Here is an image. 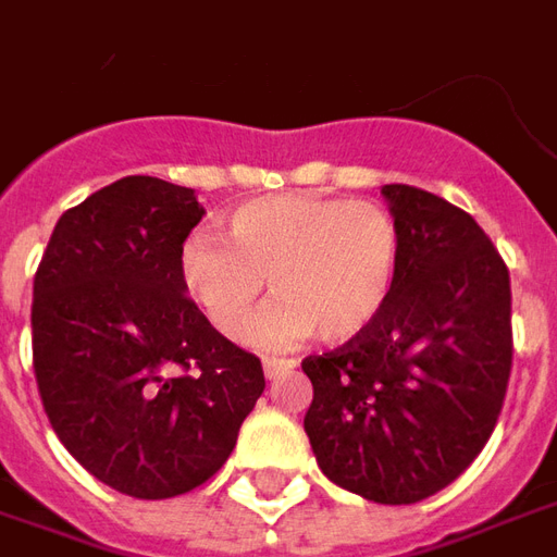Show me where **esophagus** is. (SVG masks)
Returning a JSON list of instances; mask_svg holds the SVG:
<instances>
[{"instance_id": "1", "label": "esophagus", "mask_w": 557, "mask_h": 557, "mask_svg": "<svg viewBox=\"0 0 557 557\" xmlns=\"http://www.w3.org/2000/svg\"><path fill=\"white\" fill-rule=\"evenodd\" d=\"M295 367V361H286V358H265L262 361V370H265L268 379H277L283 370H292Z\"/></svg>"}]
</instances>
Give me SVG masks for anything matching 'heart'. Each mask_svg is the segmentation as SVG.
Segmentation results:
<instances>
[{"label":"heart","mask_w":557,"mask_h":557,"mask_svg":"<svg viewBox=\"0 0 557 557\" xmlns=\"http://www.w3.org/2000/svg\"><path fill=\"white\" fill-rule=\"evenodd\" d=\"M226 240L190 232L178 247V277L211 327L238 339L265 280L277 301L250 339L280 349L319 334L346 343L385 310L399 268V230L373 202L283 194L235 206Z\"/></svg>","instance_id":"1"}]
</instances>
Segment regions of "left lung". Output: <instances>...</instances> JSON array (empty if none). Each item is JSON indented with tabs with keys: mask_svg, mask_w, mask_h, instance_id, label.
I'll return each instance as SVG.
<instances>
[{
	"mask_svg": "<svg viewBox=\"0 0 557 557\" xmlns=\"http://www.w3.org/2000/svg\"><path fill=\"white\" fill-rule=\"evenodd\" d=\"M399 268L363 334L301 363L304 430L327 480L375 504L430 498L466 471L502 414L510 274L478 220L409 184H385Z\"/></svg>",
	"mask_w": 557,
	"mask_h": 557,
	"instance_id": "obj_1",
	"label": "left lung"
}]
</instances>
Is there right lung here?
Returning <instances> with one entry per match:
<instances>
[{
  "label": "right lung",
  "instance_id": "obj_1",
  "mask_svg": "<svg viewBox=\"0 0 557 557\" xmlns=\"http://www.w3.org/2000/svg\"><path fill=\"white\" fill-rule=\"evenodd\" d=\"M206 208L190 187L127 175L67 208L35 274L32 361L59 442L134 498L196 490L230 459L265 391L178 277Z\"/></svg>",
  "mask_w": 557,
  "mask_h": 557
}]
</instances>
